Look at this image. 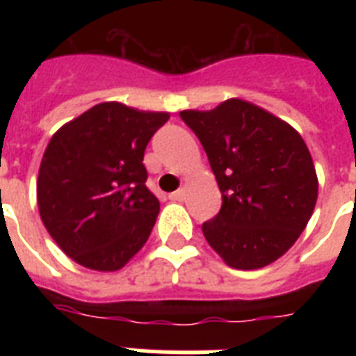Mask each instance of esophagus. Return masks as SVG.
<instances>
[{"mask_svg":"<svg viewBox=\"0 0 356 356\" xmlns=\"http://www.w3.org/2000/svg\"><path fill=\"white\" fill-rule=\"evenodd\" d=\"M184 197H186V192H184L183 188L177 190V192H172V194H170V200H172V201H184Z\"/></svg>","mask_w":356,"mask_h":356,"instance_id":"1","label":"esophagus"}]
</instances>
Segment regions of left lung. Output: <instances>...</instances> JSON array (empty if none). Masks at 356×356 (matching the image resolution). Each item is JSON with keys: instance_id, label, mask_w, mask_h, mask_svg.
<instances>
[{"instance_id": "8db88e82", "label": "left lung", "mask_w": 356, "mask_h": 356, "mask_svg": "<svg viewBox=\"0 0 356 356\" xmlns=\"http://www.w3.org/2000/svg\"><path fill=\"white\" fill-rule=\"evenodd\" d=\"M181 118L200 138L222 192V211L203 223L209 245L234 270L275 262L303 233L318 200L301 134L236 97L212 111H183Z\"/></svg>"}]
</instances>
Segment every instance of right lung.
<instances>
[{"label":"right lung","instance_id":"right-lung-1","mask_svg":"<svg viewBox=\"0 0 356 356\" xmlns=\"http://www.w3.org/2000/svg\"><path fill=\"white\" fill-rule=\"evenodd\" d=\"M168 113L99 103L53 134L42 156L36 203L42 223L77 264L122 270L144 248L161 211L142 164Z\"/></svg>","mask_w":356,"mask_h":356}]
</instances>
